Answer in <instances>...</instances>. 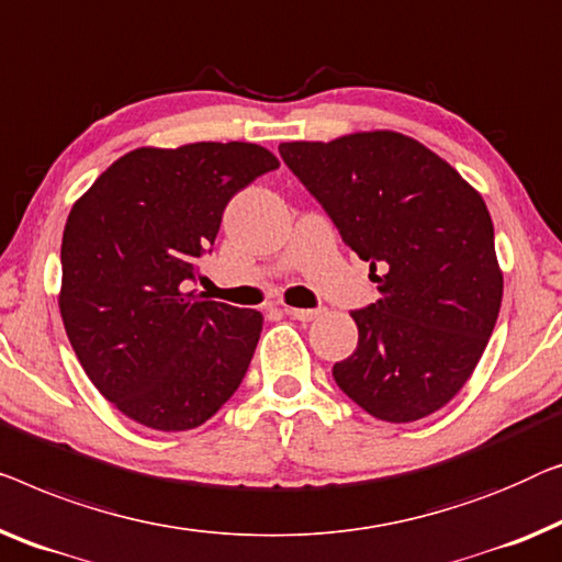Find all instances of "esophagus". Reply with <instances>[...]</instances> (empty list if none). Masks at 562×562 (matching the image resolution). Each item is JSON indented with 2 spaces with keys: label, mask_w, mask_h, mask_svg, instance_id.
<instances>
[{
  "label": "esophagus",
  "mask_w": 562,
  "mask_h": 562,
  "mask_svg": "<svg viewBox=\"0 0 562 562\" xmlns=\"http://www.w3.org/2000/svg\"><path fill=\"white\" fill-rule=\"evenodd\" d=\"M286 314L294 316L299 322H314L319 316V308H296V306H286Z\"/></svg>",
  "instance_id": "obj_1"
}]
</instances>
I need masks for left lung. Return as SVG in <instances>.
Masks as SVG:
<instances>
[{"mask_svg": "<svg viewBox=\"0 0 562 562\" xmlns=\"http://www.w3.org/2000/svg\"><path fill=\"white\" fill-rule=\"evenodd\" d=\"M362 261L380 299L357 308V349L337 385L387 423L443 408L474 372L502 306V268L482 194L420 142L357 132L279 146ZM381 273L378 274L376 271Z\"/></svg>", "mask_w": 562, "mask_h": 562, "instance_id": "8db88e82", "label": "left lung"}]
</instances>
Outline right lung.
Wrapping results in <instances>:
<instances>
[{
  "mask_svg": "<svg viewBox=\"0 0 562 562\" xmlns=\"http://www.w3.org/2000/svg\"><path fill=\"white\" fill-rule=\"evenodd\" d=\"M279 159L248 142L142 146L76 200L63 231L60 316L86 375L126 418L190 430L246 378L263 314L187 291L223 210Z\"/></svg>",
  "mask_w": 562,
  "mask_h": 562,
  "instance_id": "1",
  "label": "right lung"
}]
</instances>
